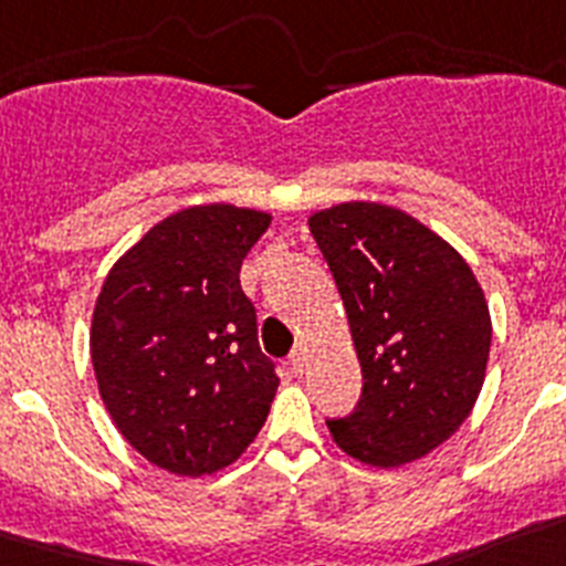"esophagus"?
Masks as SVG:
<instances>
[{
	"mask_svg": "<svg viewBox=\"0 0 566 566\" xmlns=\"http://www.w3.org/2000/svg\"><path fill=\"white\" fill-rule=\"evenodd\" d=\"M290 373H296V376H302L304 373V347H296V350L290 353Z\"/></svg>",
	"mask_w": 566,
	"mask_h": 566,
	"instance_id": "34e87169",
	"label": "esophagus"
}]
</instances>
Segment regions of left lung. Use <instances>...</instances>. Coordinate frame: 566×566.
<instances>
[{"label": "left lung", "mask_w": 566, "mask_h": 566, "mask_svg": "<svg viewBox=\"0 0 566 566\" xmlns=\"http://www.w3.org/2000/svg\"><path fill=\"white\" fill-rule=\"evenodd\" d=\"M361 365L353 412L327 419L344 453L373 467L416 461L470 416L490 356V311L444 239L376 201L311 216Z\"/></svg>", "instance_id": "obj_1"}]
</instances>
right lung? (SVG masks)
Returning <instances> with one entry per match:
<instances>
[{
	"label": "right lung",
	"mask_w": 566,
	"mask_h": 566,
	"mask_svg": "<svg viewBox=\"0 0 566 566\" xmlns=\"http://www.w3.org/2000/svg\"><path fill=\"white\" fill-rule=\"evenodd\" d=\"M270 216L199 205L167 216L107 273L91 358L119 432L167 473L205 475L248 450L276 396L239 270Z\"/></svg>",
	"instance_id": "right-lung-1"
}]
</instances>
